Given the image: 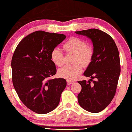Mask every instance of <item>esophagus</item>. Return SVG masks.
Returning a JSON list of instances; mask_svg holds the SVG:
<instances>
[{
  "label": "esophagus",
  "mask_w": 132,
  "mask_h": 132,
  "mask_svg": "<svg viewBox=\"0 0 132 132\" xmlns=\"http://www.w3.org/2000/svg\"><path fill=\"white\" fill-rule=\"evenodd\" d=\"M67 82L69 83V84H73V83H74V82H75V81H74V80H69V79L67 80Z\"/></svg>",
  "instance_id": "esophagus-1"
}]
</instances>
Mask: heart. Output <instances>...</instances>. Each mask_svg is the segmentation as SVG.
Instances as JSON below:
<instances>
[{"mask_svg": "<svg viewBox=\"0 0 132 132\" xmlns=\"http://www.w3.org/2000/svg\"><path fill=\"white\" fill-rule=\"evenodd\" d=\"M63 49L66 53H74L72 65H66L59 70V76L67 79L73 80L82 72V66H88L92 62L94 55L93 48L87 45L84 40L77 37H72L63 44ZM51 58L55 65L61 67L64 65V54L59 48H53L51 53Z\"/></svg>", "mask_w": 132, "mask_h": 132, "instance_id": "b5f03b06", "label": "heart"}]
</instances>
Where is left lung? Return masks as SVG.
I'll list each match as a JSON object with an SVG mask.
<instances>
[{
  "label": "left lung",
  "mask_w": 132,
  "mask_h": 132,
  "mask_svg": "<svg viewBox=\"0 0 132 132\" xmlns=\"http://www.w3.org/2000/svg\"><path fill=\"white\" fill-rule=\"evenodd\" d=\"M75 32L89 37L94 47L92 61L84 73L91 79L77 81L82 88L78 102L86 111L100 112L111 103L116 92L121 71L119 50L112 37L100 29Z\"/></svg>",
  "instance_id": "1"
}]
</instances>
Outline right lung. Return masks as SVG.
Instances as JSON below:
<instances>
[{"mask_svg": "<svg viewBox=\"0 0 132 132\" xmlns=\"http://www.w3.org/2000/svg\"><path fill=\"white\" fill-rule=\"evenodd\" d=\"M65 37L63 34L37 31L21 40L13 54V87L21 102L36 113L54 110L66 87L65 79L51 78L56 68L51 58L53 48Z\"/></svg>", "mask_w": 132, "mask_h": 132, "instance_id": "obj_1", "label": "right lung"}]
</instances>
